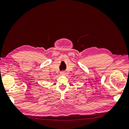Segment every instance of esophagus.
<instances>
[{
    "label": "esophagus",
    "mask_w": 129,
    "mask_h": 129,
    "mask_svg": "<svg viewBox=\"0 0 129 129\" xmlns=\"http://www.w3.org/2000/svg\"><path fill=\"white\" fill-rule=\"evenodd\" d=\"M60 74H61V75H65L66 72L64 71H62L60 72Z\"/></svg>",
    "instance_id": "obj_1"
}]
</instances>
